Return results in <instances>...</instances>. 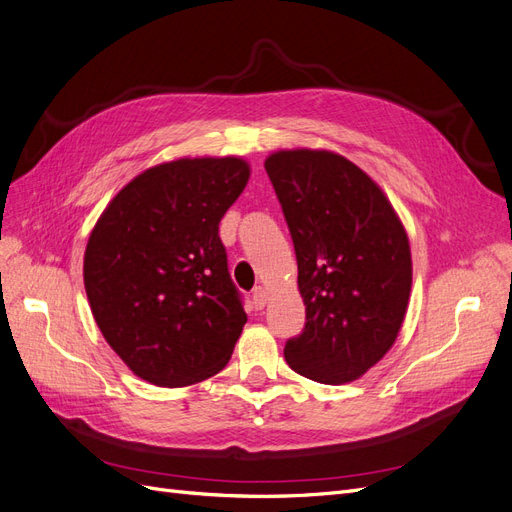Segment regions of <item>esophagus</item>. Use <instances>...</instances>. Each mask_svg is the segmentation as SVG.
I'll use <instances>...</instances> for the list:
<instances>
[{
  "instance_id": "obj_1",
  "label": "esophagus",
  "mask_w": 512,
  "mask_h": 512,
  "mask_svg": "<svg viewBox=\"0 0 512 512\" xmlns=\"http://www.w3.org/2000/svg\"><path fill=\"white\" fill-rule=\"evenodd\" d=\"M267 301H269V292L262 288V286H256L254 288V303H256V307H265L267 305Z\"/></svg>"
}]
</instances>
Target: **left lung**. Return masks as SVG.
<instances>
[{
    "label": "left lung",
    "mask_w": 512,
    "mask_h": 512,
    "mask_svg": "<svg viewBox=\"0 0 512 512\" xmlns=\"http://www.w3.org/2000/svg\"><path fill=\"white\" fill-rule=\"evenodd\" d=\"M299 265L305 329L286 363L322 382L359 380L404 324L412 254L389 196L363 168L329 149H280L265 160Z\"/></svg>",
    "instance_id": "left-lung-1"
}]
</instances>
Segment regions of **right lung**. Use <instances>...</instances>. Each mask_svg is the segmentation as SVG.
Instances as JSON below:
<instances>
[{"instance_id":"obj_1","label":"right lung","mask_w":512,"mask_h":512,"mask_svg":"<svg viewBox=\"0 0 512 512\" xmlns=\"http://www.w3.org/2000/svg\"><path fill=\"white\" fill-rule=\"evenodd\" d=\"M250 175L239 156L162 162L123 185L91 228V314L141 380L175 389L230 361L247 316L218 228Z\"/></svg>"}]
</instances>
